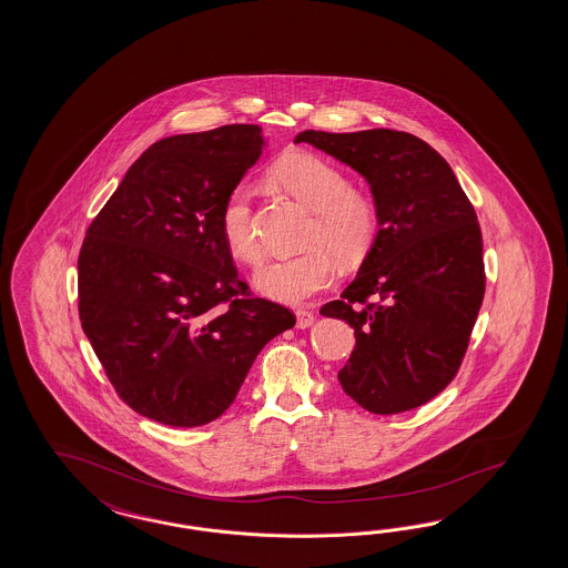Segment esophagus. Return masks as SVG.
Wrapping results in <instances>:
<instances>
[{"mask_svg": "<svg viewBox=\"0 0 568 568\" xmlns=\"http://www.w3.org/2000/svg\"><path fill=\"white\" fill-rule=\"evenodd\" d=\"M295 316H297V328H307V326L314 324V312H310V310H305V307L297 310Z\"/></svg>", "mask_w": 568, "mask_h": 568, "instance_id": "1", "label": "esophagus"}]
</instances>
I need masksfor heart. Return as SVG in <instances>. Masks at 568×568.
Segmentation results:
<instances>
[{"label":"heart","mask_w":568,"mask_h":568,"mask_svg":"<svg viewBox=\"0 0 568 568\" xmlns=\"http://www.w3.org/2000/svg\"><path fill=\"white\" fill-rule=\"evenodd\" d=\"M271 174L281 189L314 209L307 234L312 246L293 256L266 261L256 271L254 283L281 304H302L333 283L334 254L343 263H357L372 250L379 234V207L372 194L351 189L345 172L316 153H290L278 160ZM220 230L235 258L244 263L261 258L263 244L248 182H237L225 196Z\"/></svg>","instance_id":"1"}]
</instances>
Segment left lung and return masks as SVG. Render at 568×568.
<instances>
[{
	"label": "left lung",
	"mask_w": 568,
	"mask_h": 568,
	"mask_svg": "<svg viewBox=\"0 0 568 568\" xmlns=\"http://www.w3.org/2000/svg\"><path fill=\"white\" fill-rule=\"evenodd\" d=\"M372 186L379 234L355 281L320 314L355 331L338 372L346 394L374 415L435 398L456 377L485 300L483 232L454 170L404 131H302Z\"/></svg>",
	"instance_id": "1"
}]
</instances>
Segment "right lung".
<instances>
[{
    "label": "right lung",
    "mask_w": 568,
    "mask_h": 568,
    "mask_svg": "<svg viewBox=\"0 0 568 568\" xmlns=\"http://www.w3.org/2000/svg\"><path fill=\"white\" fill-rule=\"evenodd\" d=\"M258 125L162 139L85 230L82 328L119 398L170 427H201L235 400L263 346L295 326L237 277L223 201L263 153Z\"/></svg>",
    "instance_id": "obj_1"
}]
</instances>
